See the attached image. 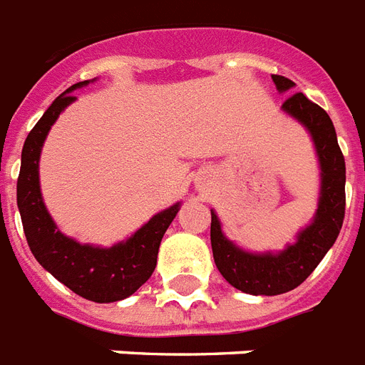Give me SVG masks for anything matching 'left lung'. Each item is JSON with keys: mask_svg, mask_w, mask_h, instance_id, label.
<instances>
[{"mask_svg": "<svg viewBox=\"0 0 365 365\" xmlns=\"http://www.w3.org/2000/svg\"><path fill=\"white\" fill-rule=\"evenodd\" d=\"M272 80L281 93H289L281 108L300 121L315 142L321 165V197L311 225L279 253H250L234 245L212 210L210 238L215 266L234 289L255 296L283 294L302 285L334 245L345 217V157L330 115L300 91L290 93L294 88L292 80L279 75H272Z\"/></svg>", "mask_w": 365, "mask_h": 365, "instance_id": "left-lung-1", "label": "left lung"}]
</instances>
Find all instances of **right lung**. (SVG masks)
Returning a JSON list of instances; mask_svg holds the SVG:
<instances>
[{"label":"right lung","mask_w":365,"mask_h":365,"mask_svg":"<svg viewBox=\"0 0 365 365\" xmlns=\"http://www.w3.org/2000/svg\"><path fill=\"white\" fill-rule=\"evenodd\" d=\"M88 84L90 80L78 82L56 97L48 110L29 131L22 150L16 202L24 234L38 264L86 300L108 304L131 296L150 279L155 269L161 240L176 217L180 202L153 215L131 238L112 247L78 244L76 240L59 232L43 202L38 185V157L50 127L76 101L73 91Z\"/></svg>","instance_id":"1"}]
</instances>
